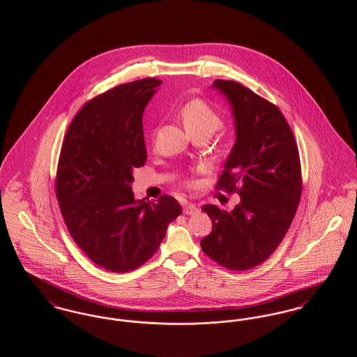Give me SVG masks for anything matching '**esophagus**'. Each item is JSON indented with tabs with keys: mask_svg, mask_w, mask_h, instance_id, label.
<instances>
[{
	"mask_svg": "<svg viewBox=\"0 0 357 357\" xmlns=\"http://www.w3.org/2000/svg\"><path fill=\"white\" fill-rule=\"evenodd\" d=\"M197 211H198V207L194 204H185V207H183V213H185V214H194V213H197Z\"/></svg>",
	"mask_w": 357,
	"mask_h": 357,
	"instance_id": "1",
	"label": "esophagus"
}]
</instances>
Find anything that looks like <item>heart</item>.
I'll use <instances>...</instances> for the list:
<instances>
[{"instance_id":"b5f03b06","label":"heart","mask_w":357,"mask_h":357,"mask_svg":"<svg viewBox=\"0 0 357 357\" xmlns=\"http://www.w3.org/2000/svg\"><path fill=\"white\" fill-rule=\"evenodd\" d=\"M187 132L191 136H211L223 126L221 114L204 99H192L178 111ZM187 183H191L187 181Z\"/></svg>"}]
</instances>
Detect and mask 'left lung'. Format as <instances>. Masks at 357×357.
Returning <instances> with one entry per match:
<instances>
[{
  "label": "left lung",
  "mask_w": 357,
  "mask_h": 357,
  "mask_svg": "<svg viewBox=\"0 0 357 357\" xmlns=\"http://www.w3.org/2000/svg\"><path fill=\"white\" fill-rule=\"evenodd\" d=\"M233 105L237 140L215 188L238 192L231 213L213 204L202 210L213 230L202 238L204 255L230 271L265 262L282 242L301 199L300 153L278 107L233 80H215Z\"/></svg>",
  "instance_id": "obj_1"
}]
</instances>
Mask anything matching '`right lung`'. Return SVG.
<instances>
[{
  "instance_id": "right-lung-1",
  "label": "right lung",
  "mask_w": 357,
  "mask_h": 357,
  "mask_svg": "<svg viewBox=\"0 0 357 357\" xmlns=\"http://www.w3.org/2000/svg\"><path fill=\"white\" fill-rule=\"evenodd\" d=\"M155 77L120 84L85 102L64 136L56 197L69 234L109 272L127 273L153 257L167 225L182 214L170 195L137 199L132 171L147 160L142 116Z\"/></svg>"
}]
</instances>
